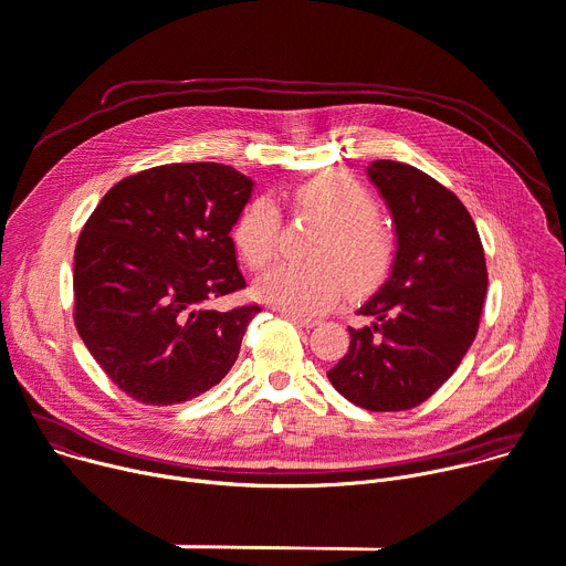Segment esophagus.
<instances>
[{
    "instance_id": "obj_1",
    "label": "esophagus",
    "mask_w": 566,
    "mask_h": 566,
    "mask_svg": "<svg viewBox=\"0 0 566 566\" xmlns=\"http://www.w3.org/2000/svg\"><path fill=\"white\" fill-rule=\"evenodd\" d=\"M282 316L284 318H289L291 323H295V325H300V327H314L318 321H314V318H310V316H300V314H291V312H284L282 310Z\"/></svg>"
}]
</instances>
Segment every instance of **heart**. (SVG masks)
Listing matches in <instances>:
<instances>
[{
    "label": "heart",
    "instance_id": "1",
    "mask_svg": "<svg viewBox=\"0 0 566 566\" xmlns=\"http://www.w3.org/2000/svg\"><path fill=\"white\" fill-rule=\"evenodd\" d=\"M293 214H312L323 228L306 248L312 260L284 262L254 284L262 300L284 312L314 316L334 306L345 284L364 293L381 284L397 260V237L379 221V202L356 178L323 171L286 191ZM282 217L266 196L250 198L232 223V243L250 271L266 269L277 252Z\"/></svg>",
    "mask_w": 566,
    "mask_h": 566
}]
</instances>
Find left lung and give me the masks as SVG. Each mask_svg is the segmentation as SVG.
<instances>
[{"mask_svg":"<svg viewBox=\"0 0 566 566\" xmlns=\"http://www.w3.org/2000/svg\"><path fill=\"white\" fill-rule=\"evenodd\" d=\"M395 219L390 280L347 327L349 347L327 373L352 403L375 413L427 401L476 338L488 266L479 230L460 198L429 174L392 160L368 167Z\"/></svg>","mask_w":566,"mask_h":566,"instance_id":"obj_1","label":"left lung"}]
</instances>
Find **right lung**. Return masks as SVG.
I'll return each instance as SVG.
<instances>
[{
  "label": "right lung",
  "instance_id": "right-lung-1",
  "mask_svg": "<svg viewBox=\"0 0 566 566\" xmlns=\"http://www.w3.org/2000/svg\"><path fill=\"white\" fill-rule=\"evenodd\" d=\"M250 191L252 180L219 163L163 165L119 180L85 221L74 325L135 401H189L234 366L262 306L210 304L245 289L230 230Z\"/></svg>",
  "mask_w": 566,
  "mask_h": 566
}]
</instances>
